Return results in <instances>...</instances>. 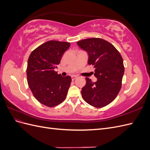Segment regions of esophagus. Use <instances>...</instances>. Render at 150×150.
<instances>
[{"label":"esophagus","instance_id":"1","mask_svg":"<svg viewBox=\"0 0 150 150\" xmlns=\"http://www.w3.org/2000/svg\"><path fill=\"white\" fill-rule=\"evenodd\" d=\"M71 78H72V81H74V80H75V79L77 78V76H72L71 77Z\"/></svg>","mask_w":150,"mask_h":150}]
</instances>
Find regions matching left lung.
I'll return each instance as SVG.
<instances>
[{"mask_svg":"<svg viewBox=\"0 0 150 150\" xmlns=\"http://www.w3.org/2000/svg\"><path fill=\"white\" fill-rule=\"evenodd\" d=\"M89 55L88 64L95 68L93 82L86 78V85L81 94L84 100L95 108H103L116 98L122 86L125 72L123 59L120 52L107 40L101 38H89L77 42Z\"/></svg>","mask_w":150,"mask_h":150,"instance_id":"obj_1","label":"left lung"}]
</instances>
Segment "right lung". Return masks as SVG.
I'll return each mask as SVG.
<instances>
[{
	"label": "right lung",
	"mask_w": 150,
	"mask_h": 150,
	"mask_svg": "<svg viewBox=\"0 0 150 150\" xmlns=\"http://www.w3.org/2000/svg\"><path fill=\"white\" fill-rule=\"evenodd\" d=\"M70 43L49 40L35 49L28 59L27 80L34 98L44 105L51 108L64 101L71 78L62 77L55 71L63 54Z\"/></svg>",
	"instance_id": "right-lung-1"
}]
</instances>
